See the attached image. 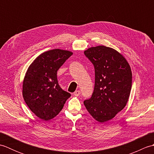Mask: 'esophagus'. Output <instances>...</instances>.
I'll list each match as a JSON object with an SVG mask.
<instances>
[{"instance_id": "34e87169", "label": "esophagus", "mask_w": 154, "mask_h": 154, "mask_svg": "<svg viewBox=\"0 0 154 154\" xmlns=\"http://www.w3.org/2000/svg\"><path fill=\"white\" fill-rule=\"evenodd\" d=\"M80 94H81V91H79V90H78V91H75V92H74V93H73V94H74V95H75V97L79 96Z\"/></svg>"}]
</instances>
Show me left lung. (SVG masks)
<instances>
[{
  "mask_svg": "<svg viewBox=\"0 0 154 154\" xmlns=\"http://www.w3.org/2000/svg\"><path fill=\"white\" fill-rule=\"evenodd\" d=\"M84 54L95 72L93 93L84 104L97 121L106 122L126 105L132 88L131 68L122 54L104 45L91 47Z\"/></svg>",
  "mask_w": 154,
  "mask_h": 154,
  "instance_id": "8db88e82",
  "label": "left lung"
}]
</instances>
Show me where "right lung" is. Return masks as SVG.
Returning a JSON list of instances; mask_svg holds the SVG:
<instances>
[{"label":"right lung","mask_w":154,"mask_h":154,"mask_svg":"<svg viewBox=\"0 0 154 154\" xmlns=\"http://www.w3.org/2000/svg\"><path fill=\"white\" fill-rule=\"evenodd\" d=\"M72 54L60 49L49 50L38 56L28 68L23 81V97L32 112L42 120L56 116L71 97L59 85L57 71Z\"/></svg>","instance_id":"add662e5"}]
</instances>
